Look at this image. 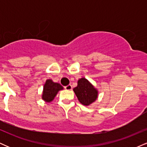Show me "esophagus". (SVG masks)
Masks as SVG:
<instances>
[{"instance_id": "34e87169", "label": "esophagus", "mask_w": 147, "mask_h": 147, "mask_svg": "<svg viewBox=\"0 0 147 147\" xmlns=\"http://www.w3.org/2000/svg\"><path fill=\"white\" fill-rule=\"evenodd\" d=\"M65 90H71L72 89V85L69 84V85L66 86H65Z\"/></svg>"}]
</instances>
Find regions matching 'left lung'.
Masks as SVG:
<instances>
[{"instance_id": "left-lung-1", "label": "left lung", "mask_w": 147, "mask_h": 147, "mask_svg": "<svg viewBox=\"0 0 147 147\" xmlns=\"http://www.w3.org/2000/svg\"><path fill=\"white\" fill-rule=\"evenodd\" d=\"M73 91L79 102L84 106L90 105L98 97V90L84 77L79 79L77 86L74 88Z\"/></svg>"}]
</instances>
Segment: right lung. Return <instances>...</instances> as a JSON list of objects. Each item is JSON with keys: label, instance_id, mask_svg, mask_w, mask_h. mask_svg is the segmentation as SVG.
Wrapping results in <instances>:
<instances>
[{"label": "right lung", "instance_id": "add662e5", "mask_svg": "<svg viewBox=\"0 0 147 147\" xmlns=\"http://www.w3.org/2000/svg\"><path fill=\"white\" fill-rule=\"evenodd\" d=\"M63 87L60 84L54 82L50 79H47L45 81L44 86H43L41 98L45 102H51L54 100L59 91L63 90Z\"/></svg>", "mask_w": 147, "mask_h": 147}]
</instances>
